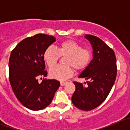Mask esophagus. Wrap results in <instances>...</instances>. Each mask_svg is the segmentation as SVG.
I'll use <instances>...</instances> for the list:
<instances>
[{
    "mask_svg": "<svg viewBox=\"0 0 130 130\" xmlns=\"http://www.w3.org/2000/svg\"><path fill=\"white\" fill-rule=\"evenodd\" d=\"M66 84H67V82H60V85H61V86H65Z\"/></svg>",
    "mask_w": 130,
    "mask_h": 130,
    "instance_id": "1",
    "label": "esophagus"
}]
</instances>
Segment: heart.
I'll return each instance as SVG.
<instances>
[{
	"label": "heart",
	"mask_w": 130,
	"mask_h": 130,
	"mask_svg": "<svg viewBox=\"0 0 130 130\" xmlns=\"http://www.w3.org/2000/svg\"><path fill=\"white\" fill-rule=\"evenodd\" d=\"M66 56L64 63L67 66H57L50 70L52 78L58 80H65L73 73L72 67L76 70H82L89 64L92 58V52L89 48L82 46L72 40H67L58 44L57 50L49 47L44 53V60L49 67L54 66L60 56Z\"/></svg>",
	"instance_id": "b5f03b06"
}]
</instances>
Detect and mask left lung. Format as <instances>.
I'll return each mask as SVG.
<instances>
[{
    "label": "left lung",
    "mask_w": 130,
    "mask_h": 130,
    "mask_svg": "<svg viewBox=\"0 0 130 130\" xmlns=\"http://www.w3.org/2000/svg\"><path fill=\"white\" fill-rule=\"evenodd\" d=\"M85 38L92 45L93 58L78 78L89 81L86 86L73 82L75 90L72 102L80 109L90 111L101 105L109 95L116 80L117 67L115 52L103 41L90 35Z\"/></svg>",
    "instance_id": "1"
}]
</instances>
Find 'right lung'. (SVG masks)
<instances>
[{"label":"right lung","instance_id":"right-lung-1","mask_svg":"<svg viewBox=\"0 0 130 130\" xmlns=\"http://www.w3.org/2000/svg\"><path fill=\"white\" fill-rule=\"evenodd\" d=\"M56 41L53 36L37 34L22 40L10 53L9 61V81L14 94L29 109L39 111L52 103L60 87L59 81L38 78L46 77L44 53Z\"/></svg>","mask_w":130,"mask_h":130}]
</instances>
